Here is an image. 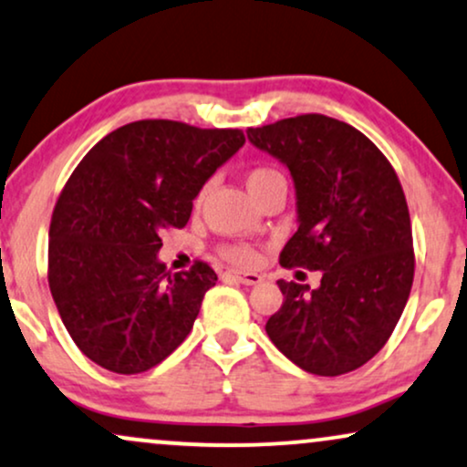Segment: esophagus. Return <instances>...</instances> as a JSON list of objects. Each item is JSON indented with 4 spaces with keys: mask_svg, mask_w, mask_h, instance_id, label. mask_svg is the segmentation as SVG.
Segmentation results:
<instances>
[{
    "mask_svg": "<svg viewBox=\"0 0 467 467\" xmlns=\"http://www.w3.org/2000/svg\"><path fill=\"white\" fill-rule=\"evenodd\" d=\"M227 277H232V279H235V281H240V284H244V285H255V284H260L262 281V275H257V273H243V270H227Z\"/></svg>",
    "mask_w": 467,
    "mask_h": 467,
    "instance_id": "esophagus-1",
    "label": "esophagus"
}]
</instances>
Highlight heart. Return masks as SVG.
Wrapping results in <instances>:
<instances>
[{"mask_svg": "<svg viewBox=\"0 0 467 467\" xmlns=\"http://www.w3.org/2000/svg\"><path fill=\"white\" fill-rule=\"evenodd\" d=\"M246 186H249L253 197L260 199L262 194L268 192L270 188L285 186V177H284V172L275 169V166L257 164V166H251V169L246 171ZM205 192H207V186L199 190L194 203L201 205V201H203ZM221 255L227 262L235 264V266H255L257 260H260V253H257L255 246H251L249 243H227V244H223L221 246Z\"/></svg>", "mask_w": 467, "mask_h": 467, "instance_id": "1", "label": "heart"}]
</instances>
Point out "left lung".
I'll return each instance as SVG.
<instances>
[{
	"instance_id": "obj_1",
	"label": "left lung",
	"mask_w": 467,
	"mask_h": 467,
	"mask_svg": "<svg viewBox=\"0 0 467 467\" xmlns=\"http://www.w3.org/2000/svg\"><path fill=\"white\" fill-rule=\"evenodd\" d=\"M296 188L298 229L279 255L285 268L322 270L320 285L277 281L284 303L266 333L305 372L337 377L370 361L410 298L416 253L405 192L370 138L325 114L249 128Z\"/></svg>"
}]
</instances>
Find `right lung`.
I'll use <instances>...</instances> for the list:
<instances>
[{
    "mask_svg": "<svg viewBox=\"0 0 467 467\" xmlns=\"http://www.w3.org/2000/svg\"><path fill=\"white\" fill-rule=\"evenodd\" d=\"M244 145L240 130L182 120L123 125L84 155L56 201L47 281L78 348L117 374L151 370L197 320L216 273L158 262L164 229L186 227L192 199Z\"/></svg>",
    "mask_w": 467,
    "mask_h": 467,
    "instance_id": "1",
    "label": "right lung"
}]
</instances>
